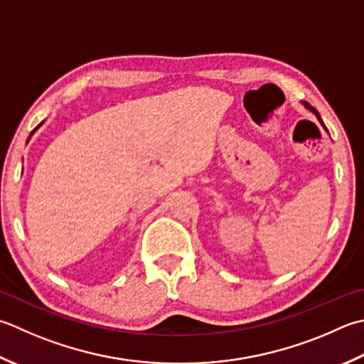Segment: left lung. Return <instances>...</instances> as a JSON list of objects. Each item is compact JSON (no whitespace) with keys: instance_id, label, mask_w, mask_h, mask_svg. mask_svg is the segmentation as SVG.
<instances>
[{"instance_id":"left-lung-1","label":"left lung","mask_w":364,"mask_h":364,"mask_svg":"<svg viewBox=\"0 0 364 364\" xmlns=\"http://www.w3.org/2000/svg\"><path fill=\"white\" fill-rule=\"evenodd\" d=\"M303 104H304V107H306V109H309V110H311L312 113H314V115L317 117V119L320 121V124H322V126L325 127V124H323V121H322V118H320V115H318V112H317V110L314 109V107H312V105H309L308 102H303Z\"/></svg>"}]
</instances>
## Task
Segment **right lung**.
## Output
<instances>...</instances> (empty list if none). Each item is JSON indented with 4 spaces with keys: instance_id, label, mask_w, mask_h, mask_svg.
I'll return each mask as SVG.
<instances>
[{
    "instance_id": "obj_1",
    "label": "right lung",
    "mask_w": 364,
    "mask_h": 364,
    "mask_svg": "<svg viewBox=\"0 0 364 364\" xmlns=\"http://www.w3.org/2000/svg\"><path fill=\"white\" fill-rule=\"evenodd\" d=\"M41 124H42V123H41ZM41 124H39V126H41ZM39 126H38V127H39ZM38 127H34V129L31 131V134H30V137H28V140H30V139H31V135H33L36 131H38Z\"/></svg>"
}]
</instances>
